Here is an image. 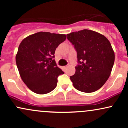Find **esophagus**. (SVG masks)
<instances>
[{
  "label": "esophagus",
  "mask_w": 128,
  "mask_h": 128,
  "mask_svg": "<svg viewBox=\"0 0 128 128\" xmlns=\"http://www.w3.org/2000/svg\"><path fill=\"white\" fill-rule=\"evenodd\" d=\"M67 66H63L62 68H64V69H66V68H67Z\"/></svg>",
  "instance_id": "esophagus-1"
}]
</instances>
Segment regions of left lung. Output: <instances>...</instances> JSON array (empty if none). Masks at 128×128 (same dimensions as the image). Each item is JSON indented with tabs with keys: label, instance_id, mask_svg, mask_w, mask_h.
Segmentation results:
<instances>
[{
	"label": "left lung",
	"instance_id": "1",
	"mask_svg": "<svg viewBox=\"0 0 128 128\" xmlns=\"http://www.w3.org/2000/svg\"><path fill=\"white\" fill-rule=\"evenodd\" d=\"M67 38L74 45L79 63L70 77L73 86L82 92H96L108 80L114 65L111 43L102 34L88 29L71 32Z\"/></svg>",
	"mask_w": 128,
	"mask_h": 128
}]
</instances>
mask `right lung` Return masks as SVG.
<instances>
[{
  "label": "right lung",
  "instance_id": "1",
  "mask_svg": "<svg viewBox=\"0 0 128 128\" xmlns=\"http://www.w3.org/2000/svg\"><path fill=\"white\" fill-rule=\"evenodd\" d=\"M65 34L39 32L22 40L16 56L20 77L30 90L39 94L52 92L64 72L56 64L55 52Z\"/></svg>",
  "mask_w": 128,
  "mask_h": 128
}]
</instances>
